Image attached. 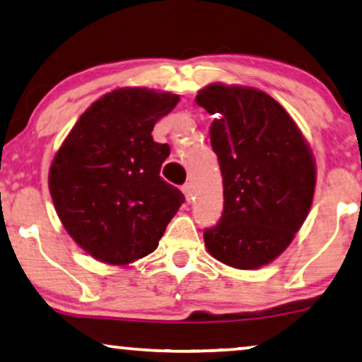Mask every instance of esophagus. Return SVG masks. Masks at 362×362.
<instances>
[{
  "label": "esophagus",
  "mask_w": 362,
  "mask_h": 362,
  "mask_svg": "<svg viewBox=\"0 0 362 362\" xmlns=\"http://www.w3.org/2000/svg\"><path fill=\"white\" fill-rule=\"evenodd\" d=\"M182 192H183V195H185L187 202H190L192 197H193V185H192V183H185V185L182 187Z\"/></svg>",
  "instance_id": "1"
}]
</instances>
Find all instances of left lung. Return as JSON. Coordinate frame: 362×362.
<instances>
[{
    "label": "left lung",
    "mask_w": 362,
    "mask_h": 362,
    "mask_svg": "<svg viewBox=\"0 0 362 362\" xmlns=\"http://www.w3.org/2000/svg\"><path fill=\"white\" fill-rule=\"evenodd\" d=\"M195 101L215 115L210 141L225 197L220 223L203 233L205 246L226 266H266L292 243L312 206V149L287 111L261 90L211 83Z\"/></svg>",
    "instance_id": "8db88e82"
}]
</instances>
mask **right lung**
Instances as JSON below:
<instances>
[{
	"label": "right lung",
	"instance_id": "right-lung-1",
	"mask_svg": "<svg viewBox=\"0 0 362 362\" xmlns=\"http://www.w3.org/2000/svg\"><path fill=\"white\" fill-rule=\"evenodd\" d=\"M180 96L118 88L75 123L49 170V190L67 233L96 261L126 266L147 256L185 197L160 177L170 147L152 129Z\"/></svg>",
	"mask_w": 362,
	"mask_h": 362
}]
</instances>
